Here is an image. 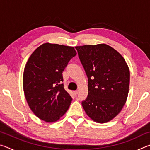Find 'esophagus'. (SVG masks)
Listing matches in <instances>:
<instances>
[{
  "label": "esophagus",
  "instance_id": "obj_1",
  "mask_svg": "<svg viewBox=\"0 0 150 150\" xmlns=\"http://www.w3.org/2000/svg\"><path fill=\"white\" fill-rule=\"evenodd\" d=\"M73 93H74V95L75 96H77V94H78V91H73Z\"/></svg>",
  "mask_w": 150,
  "mask_h": 150
}]
</instances>
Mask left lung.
Returning a JSON list of instances; mask_svg holds the SVG:
<instances>
[{
	"mask_svg": "<svg viewBox=\"0 0 150 150\" xmlns=\"http://www.w3.org/2000/svg\"><path fill=\"white\" fill-rule=\"evenodd\" d=\"M88 77V96L82 101L85 112L96 122L117 116L128 97L130 71L123 57L109 45L75 47Z\"/></svg>",
	"mask_w": 150,
	"mask_h": 150,
	"instance_id": "left-lung-1",
	"label": "left lung"
}]
</instances>
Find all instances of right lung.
Masks as SVG:
<instances>
[{"label":"right lung","instance_id":"1","mask_svg":"<svg viewBox=\"0 0 150 150\" xmlns=\"http://www.w3.org/2000/svg\"><path fill=\"white\" fill-rule=\"evenodd\" d=\"M76 54L73 47L45 43L28 60L23 74L25 97L41 120L54 122L69 108L72 98L64 88L62 73Z\"/></svg>","mask_w":150,"mask_h":150}]
</instances>
